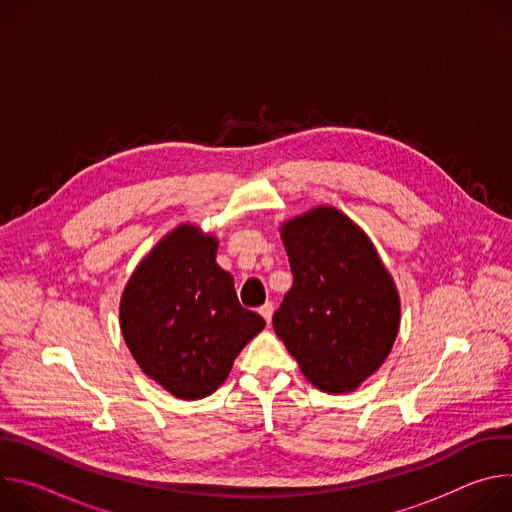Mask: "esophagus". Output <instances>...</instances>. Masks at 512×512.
<instances>
[{"label":"esophagus","instance_id":"1","mask_svg":"<svg viewBox=\"0 0 512 512\" xmlns=\"http://www.w3.org/2000/svg\"><path fill=\"white\" fill-rule=\"evenodd\" d=\"M259 314L265 318V322L269 324L271 322V316H273V304L271 302H265L261 308H259Z\"/></svg>","mask_w":512,"mask_h":512}]
</instances>
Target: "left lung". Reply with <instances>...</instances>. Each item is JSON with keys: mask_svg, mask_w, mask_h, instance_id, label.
<instances>
[{"mask_svg": "<svg viewBox=\"0 0 512 512\" xmlns=\"http://www.w3.org/2000/svg\"><path fill=\"white\" fill-rule=\"evenodd\" d=\"M294 285L273 328L320 391L358 389L387 360L401 324L397 285L373 241L334 206L279 225Z\"/></svg>", "mask_w": 512, "mask_h": 512, "instance_id": "obj_1", "label": "left lung"}]
</instances>
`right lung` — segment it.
Returning <instances> with one entry per match:
<instances>
[{
  "label": "right lung",
  "instance_id": "add662e5",
  "mask_svg": "<svg viewBox=\"0 0 512 512\" xmlns=\"http://www.w3.org/2000/svg\"><path fill=\"white\" fill-rule=\"evenodd\" d=\"M218 239L182 223L164 235L127 279L119 302L123 340L145 377L184 401L212 395L265 320L245 310Z\"/></svg>",
  "mask_w": 512,
  "mask_h": 512
}]
</instances>
